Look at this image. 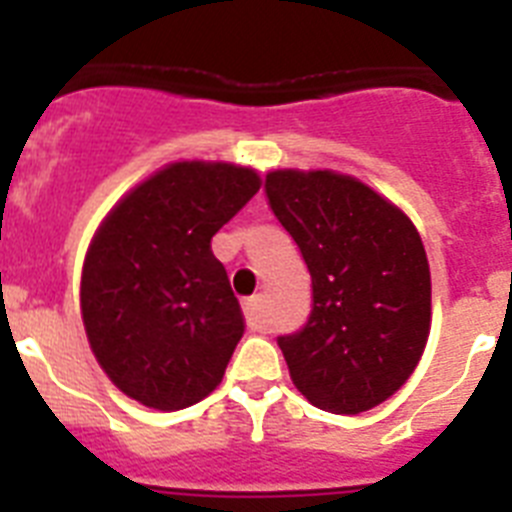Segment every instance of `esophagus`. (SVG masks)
Instances as JSON below:
<instances>
[{
    "label": "esophagus",
    "mask_w": 512,
    "mask_h": 512,
    "mask_svg": "<svg viewBox=\"0 0 512 512\" xmlns=\"http://www.w3.org/2000/svg\"><path fill=\"white\" fill-rule=\"evenodd\" d=\"M243 315H246V323L251 330L264 328V297L253 295L243 300Z\"/></svg>",
    "instance_id": "esophagus-1"
}]
</instances>
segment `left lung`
<instances>
[{
	"instance_id": "8db88e82",
	"label": "left lung",
	"mask_w": 512,
	"mask_h": 512,
	"mask_svg": "<svg viewBox=\"0 0 512 512\" xmlns=\"http://www.w3.org/2000/svg\"><path fill=\"white\" fill-rule=\"evenodd\" d=\"M264 189L312 277L310 318L277 338L289 377L320 410H372L408 382L431 330L418 230L374 189L333 171H271Z\"/></svg>"
}]
</instances>
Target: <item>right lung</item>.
Masks as SVG:
<instances>
[{
	"label": "right lung",
	"instance_id": "right-lung-1",
	"mask_svg": "<svg viewBox=\"0 0 512 512\" xmlns=\"http://www.w3.org/2000/svg\"><path fill=\"white\" fill-rule=\"evenodd\" d=\"M261 182L182 161L104 217L81 274V315L107 377L133 400L182 410L215 390L243 336L241 305L210 241Z\"/></svg>",
	"mask_w": 512,
	"mask_h": 512
}]
</instances>
